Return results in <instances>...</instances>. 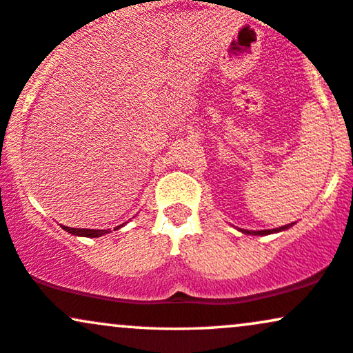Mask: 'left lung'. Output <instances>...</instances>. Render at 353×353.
Listing matches in <instances>:
<instances>
[{
    "label": "left lung",
    "instance_id": "obj_1",
    "mask_svg": "<svg viewBox=\"0 0 353 353\" xmlns=\"http://www.w3.org/2000/svg\"><path fill=\"white\" fill-rule=\"evenodd\" d=\"M294 226V223L291 225H285V226H281V228H276V230H261V231H250V230H239L241 233L244 234H254V236H266V234H272V233H281V231L284 230H289V228Z\"/></svg>",
    "mask_w": 353,
    "mask_h": 353
}]
</instances>
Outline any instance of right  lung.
<instances>
[{
    "mask_svg": "<svg viewBox=\"0 0 353 353\" xmlns=\"http://www.w3.org/2000/svg\"><path fill=\"white\" fill-rule=\"evenodd\" d=\"M123 225H125V223H123ZM123 225L114 228V231L119 230V228H122ZM62 230H65V231H68V233L74 234V236H82V238H101L102 234L110 233V230H87V228H68V226H62Z\"/></svg>",
    "mask_w": 353,
    "mask_h": 353,
    "instance_id": "add662e5",
    "label": "right lung"
}]
</instances>
